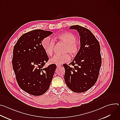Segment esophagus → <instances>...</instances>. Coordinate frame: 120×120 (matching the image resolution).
Listing matches in <instances>:
<instances>
[{
    "instance_id": "obj_1",
    "label": "esophagus",
    "mask_w": 120,
    "mask_h": 120,
    "mask_svg": "<svg viewBox=\"0 0 120 120\" xmlns=\"http://www.w3.org/2000/svg\"><path fill=\"white\" fill-rule=\"evenodd\" d=\"M61 66H62V65H61V64H56V66H57V67H60Z\"/></svg>"
}]
</instances>
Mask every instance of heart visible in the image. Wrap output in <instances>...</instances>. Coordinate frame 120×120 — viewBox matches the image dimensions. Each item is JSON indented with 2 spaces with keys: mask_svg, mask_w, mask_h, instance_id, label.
Returning a JSON list of instances; mask_svg holds the SVG:
<instances>
[{
  "mask_svg": "<svg viewBox=\"0 0 120 120\" xmlns=\"http://www.w3.org/2000/svg\"><path fill=\"white\" fill-rule=\"evenodd\" d=\"M57 38L66 45L64 53H66L62 55L55 56L50 59V62L51 64H61L68 62L71 60V57L67 52L75 56L79 52V47L76 43V38L70 33H64L59 34L57 37ZM55 45V41L49 37L44 38L42 42V45L46 54L49 56H51L53 54Z\"/></svg>",
  "mask_w": 120,
  "mask_h": 120,
  "instance_id": "heart-1",
  "label": "heart"
}]
</instances>
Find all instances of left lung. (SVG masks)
I'll list each match as a JSON object with an SVG mask.
<instances>
[{
    "label": "left lung",
    "mask_w": 120,
    "mask_h": 120,
    "mask_svg": "<svg viewBox=\"0 0 120 120\" xmlns=\"http://www.w3.org/2000/svg\"><path fill=\"white\" fill-rule=\"evenodd\" d=\"M80 37V48L74 59L69 64H63L66 84L75 93H82L93 87L96 82L101 64L100 45L89 29L79 25L72 26Z\"/></svg>",
    "instance_id": "8db88e82"
}]
</instances>
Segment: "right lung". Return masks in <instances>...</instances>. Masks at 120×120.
<instances>
[{
	"mask_svg": "<svg viewBox=\"0 0 120 120\" xmlns=\"http://www.w3.org/2000/svg\"><path fill=\"white\" fill-rule=\"evenodd\" d=\"M52 33L42 29L29 31L22 35L14 47L12 63L16 81L30 94H43L53 77L56 66L44 67L49 58L42 45L44 38Z\"/></svg>",
	"mask_w": 120,
	"mask_h": 120,
	"instance_id": "right-lung-1",
	"label": "right lung"
}]
</instances>
